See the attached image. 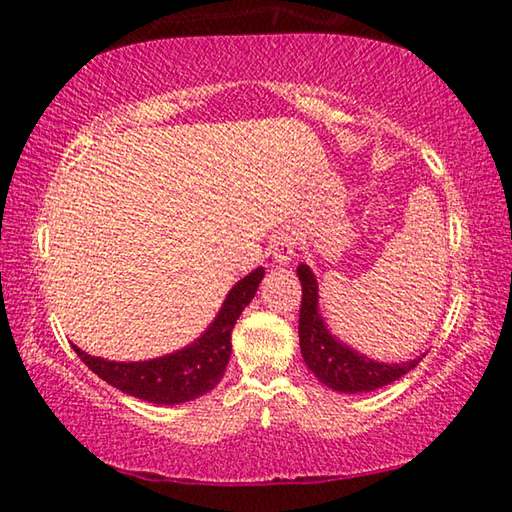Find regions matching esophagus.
<instances>
[{"instance_id":"esophagus-1","label":"esophagus","mask_w":512,"mask_h":512,"mask_svg":"<svg viewBox=\"0 0 512 512\" xmlns=\"http://www.w3.org/2000/svg\"><path fill=\"white\" fill-rule=\"evenodd\" d=\"M271 255L277 264L291 262V257L296 255V235L293 232H280L271 241Z\"/></svg>"}]
</instances>
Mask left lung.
<instances>
[{"instance_id":"8db88e82","label":"left lung","mask_w":512,"mask_h":512,"mask_svg":"<svg viewBox=\"0 0 512 512\" xmlns=\"http://www.w3.org/2000/svg\"><path fill=\"white\" fill-rule=\"evenodd\" d=\"M302 284L300 302V350L309 370L318 377L320 384L339 393H363L375 391L391 381L400 379L406 372L418 366L420 359L404 363H377L363 354L350 350L327 332L323 318L318 314V284L307 264L298 266Z\"/></svg>"}]
</instances>
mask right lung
Listing matches in <instances>:
<instances>
[{
	"label": "right lung",
	"mask_w": 512,
	"mask_h": 512,
	"mask_svg": "<svg viewBox=\"0 0 512 512\" xmlns=\"http://www.w3.org/2000/svg\"><path fill=\"white\" fill-rule=\"evenodd\" d=\"M264 268L239 280L225 298L210 329L187 348L151 361H106L72 345L81 361L110 386L153 404H183L196 400L219 384L232 352V329L255 298Z\"/></svg>",
	"instance_id": "add662e5"
}]
</instances>
